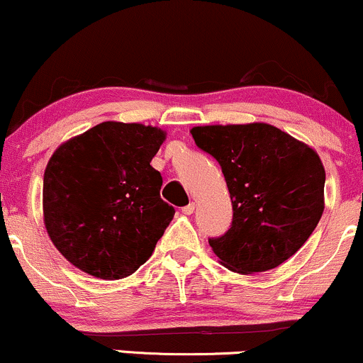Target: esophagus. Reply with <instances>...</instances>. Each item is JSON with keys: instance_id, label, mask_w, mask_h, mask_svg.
Returning <instances> with one entry per match:
<instances>
[{"instance_id": "obj_1", "label": "esophagus", "mask_w": 363, "mask_h": 363, "mask_svg": "<svg viewBox=\"0 0 363 363\" xmlns=\"http://www.w3.org/2000/svg\"><path fill=\"white\" fill-rule=\"evenodd\" d=\"M194 211V203H189V205H186L184 208H182V213L184 215H191Z\"/></svg>"}]
</instances>
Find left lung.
I'll list each match as a JSON object with an SVG mask.
<instances>
[{"label": "left lung", "mask_w": 363, "mask_h": 363, "mask_svg": "<svg viewBox=\"0 0 363 363\" xmlns=\"http://www.w3.org/2000/svg\"><path fill=\"white\" fill-rule=\"evenodd\" d=\"M194 143L222 167L234 218L210 239L225 268H277L306 244L324 211L323 162L309 145L266 123L196 126Z\"/></svg>", "instance_id": "8db88e82"}]
</instances>
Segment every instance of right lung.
<instances>
[{
  "instance_id": "right-lung-1",
  "label": "right lung",
  "mask_w": 363,
  "mask_h": 363,
  "mask_svg": "<svg viewBox=\"0 0 363 363\" xmlns=\"http://www.w3.org/2000/svg\"><path fill=\"white\" fill-rule=\"evenodd\" d=\"M165 131L107 121L68 140L44 172L45 230L62 256L102 280L135 273L172 220L150 165Z\"/></svg>"
}]
</instances>
